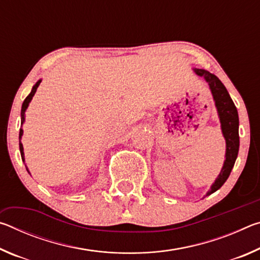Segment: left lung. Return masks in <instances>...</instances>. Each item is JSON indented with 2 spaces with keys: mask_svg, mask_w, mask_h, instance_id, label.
Instances as JSON below:
<instances>
[{
  "mask_svg": "<svg viewBox=\"0 0 260 260\" xmlns=\"http://www.w3.org/2000/svg\"><path fill=\"white\" fill-rule=\"evenodd\" d=\"M197 76L205 79L209 83L210 90L212 93L215 108H217L218 116L221 124L222 135L226 140V159L223 161V166L218 178L215 179L210 190L206 192V196L211 195L226 182L230 177L232 169L234 167L240 148V136H239V113L234 102L231 99L230 94L223 86V83L219 80L218 77L210 73L203 69H192Z\"/></svg>",
  "mask_w": 260,
  "mask_h": 260,
  "instance_id": "left-lung-1",
  "label": "left lung"
}]
</instances>
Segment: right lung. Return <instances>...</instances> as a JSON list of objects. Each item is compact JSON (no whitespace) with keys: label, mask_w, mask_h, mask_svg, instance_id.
Returning <instances> with one entry per match:
<instances>
[{"label":"right lung","mask_w":260,"mask_h":260,"mask_svg":"<svg viewBox=\"0 0 260 260\" xmlns=\"http://www.w3.org/2000/svg\"><path fill=\"white\" fill-rule=\"evenodd\" d=\"M41 79L40 80H39L37 83H35V85L33 86V88H32V90H30V93H29V95L27 96V98L25 99V101L23 102V105H21V112H20V117H21V125L24 124V121H25V111H26V109L28 108V104H29V102L30 101H32V99H33V96H34V94H35V91H37V89H38V87H39V85H40L41 83ZM23 129L20 128V131H19V150H20V155H21V159H23V161H25V158H24V148H23V143L20 142V139H21V136H23ZM26 166V165H25ZM26 170H27V172L29 173V171H28V169H27V166H26Z\"/></svg>","instance_id":"add662e5"}]
</instances>
